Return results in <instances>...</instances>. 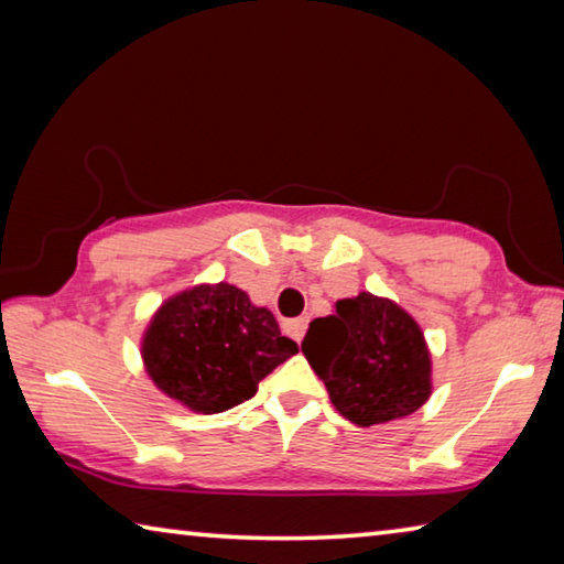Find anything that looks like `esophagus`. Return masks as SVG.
<instances>
[{"instance_id":"obj_1","label":"esophagus","mask_w":564,"mask_h":564,"mask_svg":"<svg viewBox=\"0 0 564 564\" xmlns=\"http://www.w3.org/2000/svg\"><path fill=\"white\" fill-rule=\"evenodd\" d=\"M305 328H308V318H295L285 323V330H289L295 340H303Z\"/></svg>"}]
</instances>
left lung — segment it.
Masks as SVG:
<instances>
[{"instance_id": "8db88e82", "label": "left lung", "mask_w": 564, "mask_h": 564, "mask_svg": "<svg viewBox=\"0 0 564 564\" xmlns=\"http://www.w3.org/2000/svg\"><path fill=\"white\" fill-rule=\"evenodd\" d=\"M330 403L360 427L413 415L433 393L423 330L395 301L358 293L316 318L301 343Z\"/></svg>"}]
</instances>
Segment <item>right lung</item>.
Listing matches in <instances>:
<instances>
[{"instance_id": "obj_1", "label": "right lung", "mask_w": 564, "mask_h": 564, "mask_svg": "<svg viewBox=\"0 0 564 564\" xmlns=\"http://www.w3.org/2000/svg\"><path fill=\"white\" fill-rule=\"evenodd\" d=\"M293 352L299 346L281 336L273 313L224 281L171 295L141 340L154 386L204 415L253 398L261 380Z\"/></svg>"}]
</instances>
